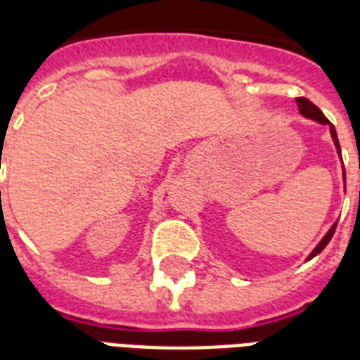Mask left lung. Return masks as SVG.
<instances>
[{
  "instance_id": "obj_1",
  "label": "left lung",
  "mask_w": 360,
  "mask_h": 360,
  "mask_svg": "<svg viewBox=\"0 0 360 360\" xmlns=\"http://www.w3.org/2000/svg\"><path fill=\"white\" fill-rule=\"evenodd\" d=\"M295 101H297V106H299V112H301L302 117H307V120H312V121H318V123H321V124H329L330 138H333V141H335V147H336V153H338V157L342 158L340 143H338V136H336V130H335V127L330 124V121L327 120V117H325L323 112H321V110H319L318 106H316V104L310 103L308 98L299 97V98H295ZM344 183H346V172H344ZM335 230H336V222L333 226H330V230L327 231V233H325V236H323V239L319 240L318 245H316V248H314V250L310 252V254H308L307 262H308V259H312V257L318 256L319 252L323 250L325 246L329 245V240L333 239V236H335Z\"/></svg>"
}]
</instances>
